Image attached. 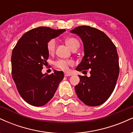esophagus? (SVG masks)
Masks as SVG:
<instances>
[{"instance_id": "esophagus-1", "label": "esophagus", "mask_w": 133, "mask_h": 133, "mask_svg": "<svg viewBox=\"0 0 133 133\" xmlns=\"http://www.w3.org/2000/svg\"><path fill=\"white\" fill-rule=\"evenodd\" d=\"M71 75H72V74H70V73H68V72H65L64 73V76H65V77H68V76H70Z\"/></svg>"}]
</instances>
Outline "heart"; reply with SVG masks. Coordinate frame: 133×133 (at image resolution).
<instances>
[{
	"instance_id": "1",
	"label": "heart",
	"mask_w": 133,
	"mask_h": 133,
	"mask_svg": "<svg viewBox=\"0 0 133 133\" xmlns=\"http://www.w3.org/2000/svg\"><path fill=\"white\" fill-rule=\"evenodd\" d=\"M65 42H66L67 45H68L69 47L72 50L76 47L79 46V41L77 39H76L74 37H69L65 39ZM56 42L55 39H51L47 44V49L49 53L50 54H52L54 52L55 49H56ZM55 65L58 68H60L61 69L65 71L68 69L69 65H71L73 64V62L71 61H65L62 60V59H59L54 63Z\"/></svg>"
}]
</instances>
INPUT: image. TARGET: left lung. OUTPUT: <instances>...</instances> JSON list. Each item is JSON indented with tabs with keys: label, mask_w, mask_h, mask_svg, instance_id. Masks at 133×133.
<instances>
[{
	"label": "left lung",
	"mask_w": 133,
	"mask_h": 133,
	"mask_svg": "<svg viewBox=\"0 0 133 133\" xmlns=\"http://www.w3.org/2000/svg\"><path fill=\"white\" fill-rule=\"evenodd\" d=\"M81 37L84 56L76 70H90L91 76H79L75 86L79 99L89 106L102 104L110 97L119 72V57L115 45L101 30L86 25L71 30Z\"/></svg>",
	"instance_id": "obj_1"
}]
</instances>
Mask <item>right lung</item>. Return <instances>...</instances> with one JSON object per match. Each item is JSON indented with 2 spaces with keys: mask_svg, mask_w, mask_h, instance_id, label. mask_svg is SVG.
Returning a JSON list of instances; mask_svg holds the SVG:
<instances>
[{
  "mask_svg": "<svg viewBox=\"0 0 133 133\" xmlns=\"http://www.w3.org/2000/svg\"><path fill=\"white\" fill-rule=\"evenodd\" d=\"M65 31L39 27L24 34L14 48L11 57L12 74L22 99L30 105L42 106L52 98L64 78L62 71L50 75L42 73L48 59L47 44Z\"/></svg>",
  "mask_w": 133,
  "mask_h": 133,
  "instance_id": "add662e5",
  "label": "right lung"
}]
</instances>
